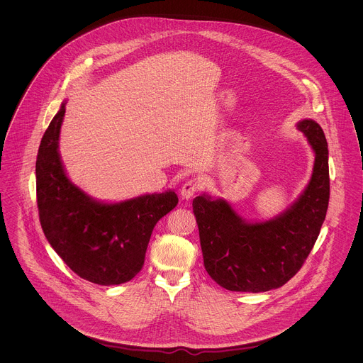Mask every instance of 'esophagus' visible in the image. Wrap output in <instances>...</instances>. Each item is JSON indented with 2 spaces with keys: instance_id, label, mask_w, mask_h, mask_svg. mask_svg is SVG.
Returning <instances> with one entry per match:
<instances>
[{
  "instance_id": "34e87169",
  "label": "esophagus",
  "mask_w": 363,
  "mask_h": 363,
  "mask_svg": "<svg viewBox=\"0 0 363 363\" xmlns=\"http://www.w3.org/2000/svg\"><path fill=\"white\" fill-rule=\"evenodd\" d=\"M203 187V184H201V180L200 179H190V180H187L183 186H182V189H180V196L183 197V199H186V200H189V199H191L200 189Z\"/></svg>"
}]
</instances>
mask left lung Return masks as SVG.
<instances>
[{"instance_id":"obj_1","label":"left lung","mask_w":363,"mask_h":363,"mask_svg":"<svg viewBox=\"0 0 363 363\" xmlns=\"http://www.w3.org/2000/svg\"><path fill=\"white\" fill-rule=\"evenodd\" d=\"M315 157L302 196L281 215L250 223L222 199L207 194L193 200L204 265L222 288L235 292H267L286 284L303 265L318 238L330 199L328 148L321 127L302 120Z\"/></svg>"}]
</instances>
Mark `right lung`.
<instances>
[{"label":"right lung","mask_w":363,"mask_h":363,"mask_svg":"<svg viewBox=\"0 0 363 363\" xmlns=\"http://www.w3.org/2000/svg\"><path fill=\"white\" fill-rule=\"evenodd\" d=\"M65 104L48 127L36 159L40 225L55 253L81 278L120 285L143 268L156 222L177 206L169 190L106 204L91 199L67 177L58 154Z\"/></svg>","instance_id":"1"}]
</instances>
